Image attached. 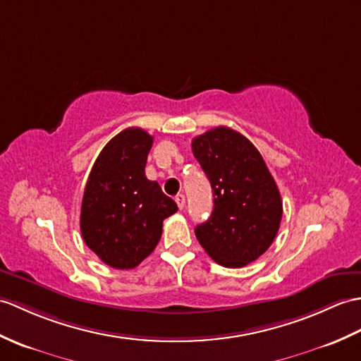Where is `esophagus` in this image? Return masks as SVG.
I'll use <instances>...</instances> for the list:
<instances>
[{
    "label": "esophagus",
    "mask_w": 361,
    "mask_h": 361,
    "mask_svg": "<svg viewBox=\"0 0 361 361\" xmlns=\"http://www.w3.org/2000/svg\"><path fill=\"white\" fill-rule=\"evenodd\" d=\"M175 201H177L178 209H184V206H186V197H184L183 194H180V195L175 197Z\"/></svg>",
    "instance_id": "obj_1"
}]
</instances>
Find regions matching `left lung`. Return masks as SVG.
<instances>
[{"instance_id":"8db88e82","label":"left lung","mask_w":361,"mask_h":361,"mask_svg":"<svg viewBox=\"0 0 361 361\" xmlns=\"http://www.w3.org/2000/svg\"><path fill=\"white\" fill-rule=\"evenodd\" d=\"M192 152L212 186L214 211L195 228L200 245L224 267H243L263 255L280 228L279 188L257 147L224 128L192 140Z\"/></svg>"}]
</instances>
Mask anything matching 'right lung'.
<instances>
[{
    "label": "right lung",
    "instance_id": "add662e5",
    "mask_svg": "<svg viewBox=\"0 0 361 361\" xmlns=\"http://www.w3.org/2000/svg\"><path fill=\"white\" fill-rule=\"evenodd\" d=\"M154 137L140 128L115 135L89 173L81 203V235L103 263L132 269L152 254L163 220L178 211L160 184L146 178Z\"/></svg>",
    "mask_w": 361,
    "mask_h": 361
}]
</instances>
